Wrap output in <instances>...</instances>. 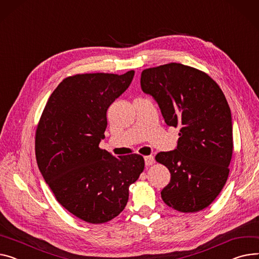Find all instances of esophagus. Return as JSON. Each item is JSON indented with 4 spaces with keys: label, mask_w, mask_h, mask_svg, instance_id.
<instances>
[{
    "label": "esophagus",
    "mask_w": 259,
    "mask_h": 259,
    "mask_svg": "<svg viewBox=\"0 0 259 259\" xmlns=\"http://www.w3.org/2000/svg\"><path fill=\"white\" fill-rule=\"evenodd\" d=\"M145 163L147 166H150L154 163V157L151 156V155H149V156H146L145 157Z\"/></svg>",
    "instance_id": "esophagus-1"
}]
</instances>
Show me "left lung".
Here are the masks:
<instances>
[{
  "mask_svg": "<svg viewBox=\"0 0 259 259\" xmlns=\"http://www.w3.org/2000/svg\"><path fill=\"white\" fill-rule=\"evenodd\" d=\"M141 86L157 102L166 125L180 128L177 148L155 157L170 173L163 202L181 212L206 208L225 185L232 157L225 96L207 74L175 62L144 70Z\"/></svg>",
  "mask_w": 259,
  "mask_h": 259,
  "instance_id": "1",
  "label": "left lung"
}]
</instances>
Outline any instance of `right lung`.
Returning <instances> with one entry per match:
<instances>
[{"label":"right lung","mask_w":259,"mask_h":259,"mask_svg":"<svg viewBox=\"0 0 259 259\" xmlns=\"http://www.w3.org/2000/svg\"><path fill=\"white\" fill-rule=\"evenodd\" d=\"M133 76L134 71L67 77L52 93L40 116L35 134L38 168L56 200L84 222L103 224L122 212L129 186L145 168L139 154L116 158L99 148L107 109Z\"/></svg>","instance_id":"add662e5"}]
</instances>
